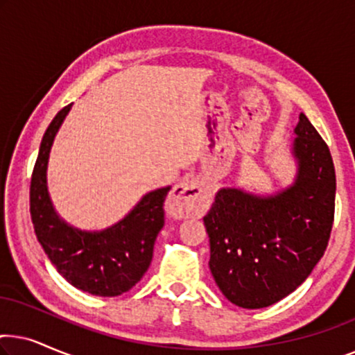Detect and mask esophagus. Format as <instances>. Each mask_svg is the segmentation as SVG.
<instances>
[{"label": "esophagus", "mask_w": 355, "mask_h": 355, "mask_svg": "<svg viewBox=\"0 0 355 355\" xmlns=\"http://www.w3.org/2000/svg\"><path fill=\"white\" fill-rule=\"evenodd\" d=\"M210 192L197 179H189L178 184L168 198V211L174 218H187L197 215L207 207Z\"/></svg>", "instance_id": "1"}]
</instances>
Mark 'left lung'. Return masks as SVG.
Here are the masks:
<instances>
[{"label":"left lung","instance_id":"left-lung-1","mask_svg":"<svg viewBox=\"0 0 355 355\" xmlns=\"http://www.w3.org/2000/svg\"><path fill=\"white\" fill-rule=\"evenodd\" d=\"M295 134L299 173L293 187L266 198L221 189L203 218L213 278L225 297L242 309L284 299L327 250L336 197L333 158L304 113Z\"/></svg>","mask_w":355,"mask_h":355}]
</instances>
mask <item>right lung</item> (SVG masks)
Segmentation results:
<instances>
[{
    "label": "right lung",
    "mask_w": 355,
    "mask_h": 355,
    "mask_svg": "<svg viewBox=\"0 0 355 355\" xmlns=\"http://www.w3.org/2000/svg\"><path fill=\"white\" fill-rule=\"evenodd\" d=\"M71 105L48 125L31 179V216L37 239L62 278L85 293L114 297L132 289L148 270L153 245L164 225L163 203L169 189L145 196L118 225L101 232L67 226L53 210L46 189V164L53 139Z\"/></svg>",
    "instance_id": "1"
}]
</instances>
